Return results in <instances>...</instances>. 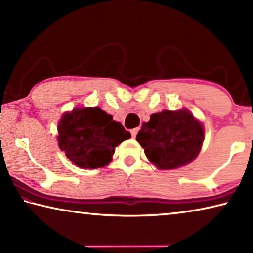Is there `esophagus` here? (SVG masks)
<instances>
[{"label":"esophagus","mask_w":253,"mask_h":253,"mask_svg":"<svg viewBox=\"0 0 253 253\" xmlns=\"http://www.w3.org/2000/svg\"><path fill=\"white\" fill-rule=\"evenodd\" d=\"M138 130H139V128H134V129L130 130V134H131L132 138H135L136 135H137V132H138Z\"/></svg>","instance_id":"34e87169"}]
</instances>
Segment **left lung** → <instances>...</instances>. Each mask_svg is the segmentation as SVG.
<instances>
[{
  "mask_svg": "<svg viewBox=\"0 0 253 253\" xmlns=\"http://www.w3.org/2000/svg\"><path fill=\"white\" fill-rule=\"evenodd\" d=\"M136 140L149 161L161 169L188 164L199 155L204 130L190 111L163 110L144 123Z\"/></svg>",
  "mask_w": 253,
  "mask_h": 253,
  "instance_id": "8db88e82",
  "label": "left lung"
}]
</instances>
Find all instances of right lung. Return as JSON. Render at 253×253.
<instances>
[{"label":"right lung","instance_id":"1","mask_svg":"<svg viewBox=\"0 0 253 253\" xmlns=\"http://www.w3.org/2000/svg\"><path fill=\"white\" fill-rule=\"evenodd\" d=\"M58 132L59 147L66 156L79 168L89 169L108 164L115 147L130 138L121 123L98 107L63 114Z\"/></svg>","mask_w":253,"mask_h":253}]
</instances>
